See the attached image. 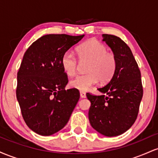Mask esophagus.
Here are the masks:
<instances>
[{"mask_svg": "<svg viewBox=\"0 0 158 158\" xmlns=\"http://www.w3.org/2000/svg\"><path fill=\"white\" fill-rule=\"evenodd\" d=\"M80 97L81 98H85L86 97V94L84 91H80Z\"/></svg>", "mask_w": 158, "mask_h": 158, "instance_id": "1", "label": "esophagus"}]
</instances>
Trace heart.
Segmentation results:
<instances>
[{
	"mask_svg": "<svg viewBox=\"0 0 158 158\" xmlns=\"http://www.w3.org/2000/svg\"><path fill=\"white\" fill-rule=\"evenodd\" d=\"M107 50L106 45L97 40H89L78 47L79 61H88L85 68L87 73L72 79L70 81L71 88L87 90L99 80L105 83L111 79L117 68V61L115 54ZM78 64L77 58L70 50L66 51L61 56V68L68 77H73L77 73Z\"/></svg>",
	"mask_w": 158,
	"mask_h": 158,
	"instance_id": "obj_1",
	"label": "heart"
}]
</instances>
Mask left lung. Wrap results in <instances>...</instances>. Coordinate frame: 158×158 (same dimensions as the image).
Listing matches in <instances>:
<instances>
[{
    "mask_svg": "<svg viewBox=\"0 0 158 158\" xmlns=\"http://www.w3.org/2000/svg\"><path fill=\"white\" fill-rule=\"evenodd\" d=\"M102 36L115 54L117 68L107 85L98 88L107 95L87 93L91 102L88 117L94 129L107 137H114L126 132L135 123L143 89L140 70L129 47L116 35Z\"/></svg>",
    "mask_w": 158,
    "mask_h": 158,
    "instance_id": "obj_1",
    "label": "left lung"
}]
</instances>
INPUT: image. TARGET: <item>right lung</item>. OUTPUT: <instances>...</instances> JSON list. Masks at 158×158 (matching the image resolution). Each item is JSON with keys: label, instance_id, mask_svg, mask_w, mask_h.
I'll list each match as a JSON object with an SVG mask.
<instances>
[{"label": "right lung", "instance_id": "1", "mask_svg": "<svg viewBox=\"0 0 158 158\" xmlns=\"http://www.w3.org/2000/svg\"><path fill=\"white\" fill-rule=\"evenodd\" d=\"M85 35L49 34L29 47L17 73L16 97L27 126L40 135H53L68 122L79 99L61 68V56Z\"/></svg>", "mask_w": 158, "mask_h": 158}]
</instances>
